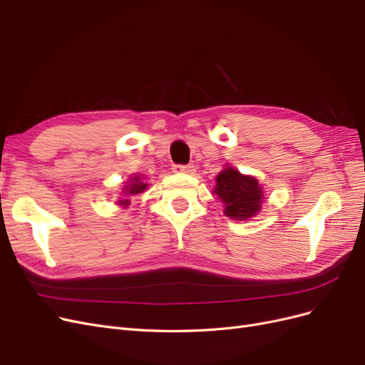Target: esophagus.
<instances>
[{
	"mask_svg": "<svg viewBox=\"0 0 365 365\" xmlns=\"http://www.w3.org/2000/svg\"><path fill=\"white\" fill-rule=\"evenodd\" d=\"M173 172L176 173H189L193 175L196 172V168L193 164H187V165H181V164H176L173 165Z\"/></svg>",
	"mask_w": 365,
	"mask_h": 365,
	"instance_id": "34e87169",
	"label": "esophagus"
}]
</instances>
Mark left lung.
<instances>
[{
  "instance_id": "8db88e82",
  "label": "left lung",
  "mask_w": 365,
  "mask_h": 365,
  "mask_svg": "<svg viewBox=\"0 0 365 365\" xmlns=\"http://www.w3.org/2000/svg\"><path fill=\"white\" fill-rule=\"evenodd\" d=\"M215 193L225 204V215L244 220L260 210L263 193L257 180L242 175L233 168H227L217 175Z\"/></svg>"
}]
</instances>
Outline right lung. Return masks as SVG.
Segmentation results:
<instances>
[{
    "label": "right lung",
    "mask_w": 365,
    "mask_h": 365,
    "mask_svg": "<svg viewBox=\"0 0 365 365\" xmlns=\"http://www.w3.org/2000/svg\"><path fill=\"white\" fill-rule=\"evenodd\" d=\"M146 185H148V184H145V182H141V181H140V176H134V178H132L130 185H128V187H126V190H128L126 193H128V195H137V193H141L143 190L146 189ZM120 204L128 205V204H129V200L121 201Z\"/></svg>",
    "instance_id": "obj_1"
}]
</instances>
